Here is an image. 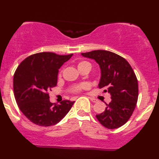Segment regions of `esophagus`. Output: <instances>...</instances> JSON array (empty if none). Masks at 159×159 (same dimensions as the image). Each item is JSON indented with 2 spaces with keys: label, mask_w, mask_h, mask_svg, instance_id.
Listing matches in <instances>:
<instances>
[{
  "label": "esophagus",
  "mask_w": 159,
  "mask_h": 159,
  "mask_svg": "<svg viewBox=\"0 0 159 159\" xmlns=\"http://www.w3.org/2000/svg\"><path fill=\"white\" fill-rule=\"evenodd\" d=\"M89 99L91 100V101L92 102H93V103H97V102H98V101L97 99H95V98H89Z\"/></svg>",
  "instance_id": "obj_1"
}]
</instances>
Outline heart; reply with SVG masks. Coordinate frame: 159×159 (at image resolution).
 <instances>
[{
    "label": "heart",
    "instance_id": "obj_1",
    "mask_svg": "<svg viewBox=\"0 0 159 159\" xmlns=\"http://www.w3.org/2000/svg\"><path fill=\"white\" fill-rule=\"evenodd\" d=\"M91 64L90 62L86 61H79L78 63V68L79 70L83 69V68H87V67H91ZM59 75H61V73H59ZM89 88V84L88 83H82V84H79V85H77L75 86L74 88H73V91H75V92H78V91H81V90H84V89H87V88Z\"/></svg>",
    "mask_w": 159,
    "mask_h": 159
}]
</instances>
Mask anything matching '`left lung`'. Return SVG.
<instances>
[{"instance_id": "1", "label": "left lung", "mask_w": 159, "mask_h": 159, "mask_svg": "<svg viewBox=\"0 0 159 159\" xmlns=\"http://www.w3.org/2000/svg\"><path fill=\"white\" fill-rule=\"evenodd\" d=\"M93 59L101 71L98 88L111 95L105 111L96 115L98 121L107 129H116L128 121L136 108L138 100V81L131 66L119 55L106 50L81 53Z\"/></svg>"}]
</instances>
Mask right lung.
<instances>
[{
	"label": "right lung",
	"instance_id": "right-lung-1",
	"mask_svg": "<svg viewBox=\"0 0 159 159\" xmlns=\"http://www.w3.org/2000/svg\"><path fill=\"white\" fill-rule=\"evenodd\" d=\"M73 54L60 56L39 52L19 65L13 76V93L20 110L27 119L41 126L57 124L71 110L75 101L51 103L49 91L57 84L58 69Z\"/></svg>",
	"mask_w": 159,
	"mask_h": 159
}]
</instances>
